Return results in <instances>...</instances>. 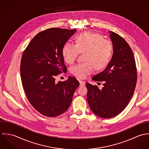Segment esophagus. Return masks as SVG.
Wrapping results in <instances>:
<instances>
[{
    "label": "esophagus",
    "instance_id": "obj_1",
    "mask_svg": "<svg viewBox=\"0 0 149 149\" xmlns=\"http://www.w3.org/2000/svg\"><path fill=\"white\" fill-rule=\"evenodd\" d=\"M79 84H80L81 86H84L85 85V82H84L83 81H80Z\"/></svg>",
    "mask_w": 149,
    "mask_h": 149
}]
</instances>
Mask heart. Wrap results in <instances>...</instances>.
<instances>
[{"label": "heart", "instance_id": "1", "mask_svg": "<svg viewBox=\"0 0 149 149\" xmlns=\"http://www.w3.org/2000/svg\"><path fill=\"white\" fill-rule=\"evenodd\" d=\"M84 54V63H78L71 68V72L79 78L86 76L96 69L104 67L109 62L112 52L111 42L98 34L87 31L78 36L75 40V45L66 42L62 48V56L64 61L72 64L79 53Z\"/></svg>", "mask_w": 149, "mask_h": 149}]
</instances>
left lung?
Wrapping results in <instances>:
<instances>
[{"label":"left lung","instance_id":"left-lung-1","mask_svg":"<svg viewBox=\"0 0 149 149\" xmlns=\"http://www.w3.org/2000/svg\"><path fill=\"white\" fill-rule=\"evenodd\" d=\"M113 55L105 69L92 79L102 82L103 88L86 83L87 99L97 116L109 119L121 113L132 98L136 86L137 72L133 52L119 34L109 31Z\"/></svg>","mask_w":149,"mask_h":149}]
</instances>
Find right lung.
Here are the masks:
<instances>
[{
  "label": "right lung",
  "mask_w": 149,
  "mask_h": 149,
  "mask_svg": "<svg viewBox=\"0 0 149 149\" xmlns=\"http://www.w3.org/2000/svg\"><path fill=\"white\" fill-rule=\"evenodd\" d=\"M76 29L51 28L38 33L24 52L21 62L22 86L31 105L47 117H56L71 105L79 83L69 76L55 82L57 75L67 71L62 48Z\"/></svg>",
  "instance_id": "obj_1"
}]
</instances>
